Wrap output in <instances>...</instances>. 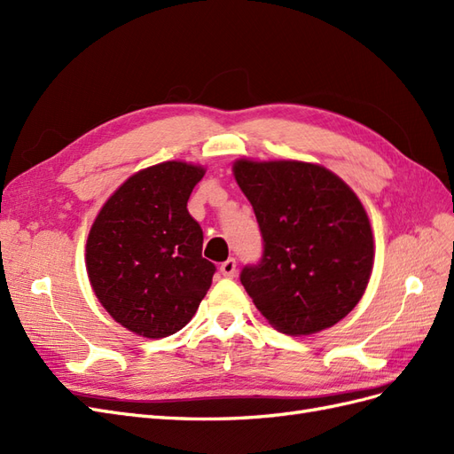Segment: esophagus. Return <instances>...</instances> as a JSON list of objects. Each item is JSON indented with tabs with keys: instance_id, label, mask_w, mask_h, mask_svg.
<instances>
[{
	"instance_id": "1",
	"label": "esophagus",
	"mask_w": 454,
	"mask_h": 454,
	"mask_svg": "<svg viewBox=\"0 0 454 454\" xmlns=\"http://www.w3.org/2000/svg\"><path fill=\"white\" fill-rule=\"evenodd\" d=\"M219 270H222L223 277L232 278V277H235V274H237V261L232 259V257H229L227 261H223L222 267H219Z\"/></svg>"
}]
</instances>
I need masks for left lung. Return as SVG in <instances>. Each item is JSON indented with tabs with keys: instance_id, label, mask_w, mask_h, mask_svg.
Here are the masks:
<instances>
[{
	"instance_id": "8db88e82",
	"label": "left lung",
	"mask_w": 454,
	"mask_h": 454,
	"mask_svg": "<svg viewBox=\"0 0 454 454\" xmlns=\"http://www.w3.org/2000/svg\"><path fill=\"white\" fill-rule=\"evenodd\" d=\"M263 237L259 263L240 272L244 290L272 327L310 335L358 305L373 269V232L354 191L318 164H232Z\"/></svg>"
}]
</instances>
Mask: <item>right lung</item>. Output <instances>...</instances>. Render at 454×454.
Listing matches in <instances>:
<instances>
[{
	"mask_svg": "<svg viewBox=\"0 0 454 454\" xmlns=\"http://www.w3.org/2000/svg\"><path fill=\"white\" fill-rule=\"evenodd\" d=\"M204 168L180 160L136 172L102 206L87 240L92 290L136 335L168 337L193 318L215 265L187 200Z\"/></svg>",
	"mask_w": 454,
	"mask_h": 454,
	"instance_id": "1",
	"label": "right lung"
}]
</instances>
